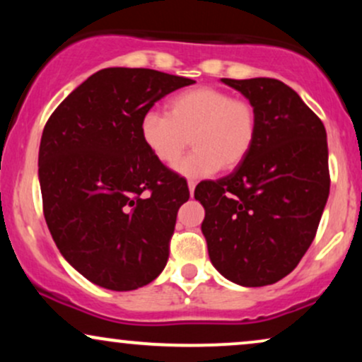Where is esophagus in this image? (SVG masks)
Here are the masks:
<instances>
[{"label": "esophagus", "instance_id": "1", "mask_svg": "<svg viewBox=\"0 0 362 362\" xmlns=\"http://www.w3.org/2000/svg\"><path fill=\"white\" fill-rule=\"evenodd\" d=\"M189 190H190V195H194V190H195V182L194 180H189Z\"/></svg>", "mask_w": 362, "mask_h": 362}]
</instances>
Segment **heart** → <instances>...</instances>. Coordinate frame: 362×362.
Here are the masks:
<instances>
[{"label":"heart","instance_id":"obj_1","mask_svg":"<svg viewBox=\"0 0 362 362\" xmlns=\"http://www.w3.org/2000/svg\"><path fill=\"white\" fill-rule=\"evenodd\" d=\"M141 138L161 165L173 167L192 139L194 151L177 165L184 177L202 178L233 170L248 156L259 131L257 107L230 91L197 86L175 95L168 114L149 110L141 119Z\"/></svg>","mask_w":362,"mask_h":362}]
</instances>
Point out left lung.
I'll use <instances>...</instances> for the list:
<instances>
[{"label": "left lung", "instance_id": "obj_1", "mask_svg": "<svg viewBox=\"0 0 362 362\" xmlns=\"http://www.w3.org/2000/svg\"><path fill=\"white\" fill-rule=\"evenodd\" d=\"M257 107L252 151L233 173L195 187L213 265L247 288L294 271L317 235L330 192L327 132L318 115L274 78L230 80Z\"/></svg>", "mask_w": 362, "mask_h": 362}]
</instances>
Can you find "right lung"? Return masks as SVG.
<instances>
[{
    "instance_id": "right-lung-1",
    "label": "right lung",
    "mask_w": 362,
    "mask_h": 362,
    "mask_svg": "<svg viewBox=\"0 0 362 362\" xmlns=\"http://www.w3.org/2000/svg\"><path fill=\"white\" fill-rule=\"evenodd\" d=\"M195 83L144 68L91 74L59 103L39 149L44 218L81 276L112 291L155 281L167 265L187 180L141 138V119L165 95Z\"/></svg>"
}]
</instances>
